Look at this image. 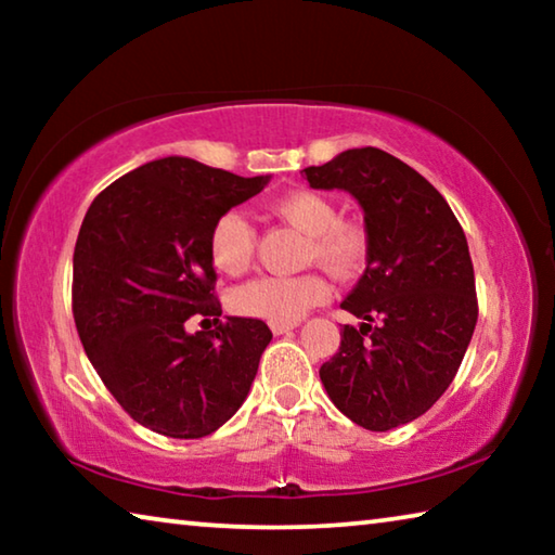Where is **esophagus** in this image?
<instances>
[{"instance_id":"34e87169","label":"esophagus","mask_w":555,"mask_h":555,"mask_svg":"<svg viewBox=\"0 0 555 555\" xmlns=\"http://www.w3.org/2000/svg\"><path fill=\"white\" fill-rule=\"evenodd\" d=\"M296 327V323H271V333L274 335H284V333H291Z\"/></svg>"}]
</instances>
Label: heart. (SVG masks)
Segmentation results:
<instances>
[{
  "label": "heart",
  "mask_w": 555,
  "mask_h": 555,
  "mask_svg": "<svg viewBox=\"0 0 555 555\" xmlns=\"http://www.w3.org/2000/svg\"><path fill=\"white\" fill-rule=\"evenodd\" d=\"M281 222L306 234L300 261L321 264L335 279H354L367 267L370 234L362 224L340 220L335 203L323 193L298 188L271 203ZM208 255L222 274L240 276L255 264L257 230L242 212L228 210L212 222ZM331 294L327 281L315 271L294 276L251 279L232 291L230 304L237 313L269 323H296L306 311L323 304Z\"/></svg>",
  "instance_id": "b5f03b06"
}]
</instances>
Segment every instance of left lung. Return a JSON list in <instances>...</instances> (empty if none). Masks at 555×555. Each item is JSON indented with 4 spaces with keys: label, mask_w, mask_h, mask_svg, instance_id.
<instances>
[{
    "label": "left lung",
    "mask_w": 555,
    "mask_h": 555,
    "mask_svg": "<svg viewBox=\"0 0 555 555\" xmlns=\"http://www.w3.org/2000/svg\"><path fill=\"white\" fill-rule=\"evenodd\" d=\"M311 188L360 201L370 234L362 279L343 300L345 325L321 367L327 397L367 430H391L443 397L477 323L475 269L465 232L424 176L382 149L362 146L304 168Z\"/></svg>",
    "instance_id": "left-lung-1"
}]
</instances>
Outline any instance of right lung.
<instances>
[{
	"mask_svg": "<svg viewBox=\"0 0 555 555\" xmlns=\"http://www.w3.org/2000/svg\"><path fill=\"white\" fill-rule=\"evenodd\" d=\"M267 181L168 156L109 183L80 224L75 327L107 391L154 434L210 436L257 377L271 331L259 318L220 321L208 234ZM191 314L219 325L191 336Z\"/></svg>",
	"mask_w": 555,
	"mask_h": 555,
	"instance_id": "1",
	"label": "right lung"
}]
</instances>
